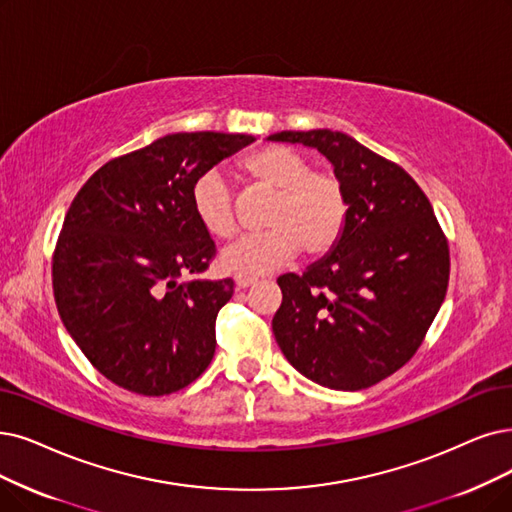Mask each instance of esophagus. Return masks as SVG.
Returning a JSON list of instances; mask_svg holds the SVG:
<instances>
[{
  "instance_id": "1",
  "label": "esophagus",
  "mask_w": 512,
  "mask_h": 512,
  "mask_svg": "<svg viewBox=\"0 0 512 512\" xmlns=\"http://www.w3.org/2000/svg\"><path fill=\"white\" fill-rule=\"evenodd\" d=\"M258 279L256 277H245V275H237L235 277V285L237 290H245V288H252V285H256Z\"/></svg>"
}]
</instances>
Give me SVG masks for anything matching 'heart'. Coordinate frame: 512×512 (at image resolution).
<instances>
[{
    "label": "heart",
    "mask_w": 512,
    "mask_h": 512,
    "mask_svg": "<svg viewBox=\"0 0 512 512\" xmlns=\"http://www.w3.org/2000/svg\"><path fill=\"white\" fill-rule=\"evenodd\" d=\"M243 170L262 185L275 189L264 216L269 229L245 233L218 256L220 267L233 275H262L300 252L317 258L330 252L349 218V197L338 176L313 172L309 157L292 147H267L243 161ZM197 222L214 237L235 231V208L229 178L210 168L197 176L191 189Z\"/></svg>",
    "instance_id": "b5f03b06"
}]
</instances>
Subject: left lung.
I'll return each mask as SVG.
<instances>
[{
    "label": "left lung",
    "mask_w": 512,
    "mask_h": 512,
    "mask_svg": "<svg viewBox=\"0 0 512 512\" xmlns=\"http://www.w3.org/2000/svg\"><path fill=\"white\" fill-rule=\"evenodd\" d=\"M267 140L317 149L349 197L334 248L302 275L277 279L275 340L302 376L361 391L418 351L447 292V241L416 180L353 136L323 128Z\"/></svg>",
    "instance_id": "obj_1"
}]
</instances>
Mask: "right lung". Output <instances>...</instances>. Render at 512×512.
I'll return each mask as SVG.
<instances>
[{
    "instance_id": "add662e5",
    "label": "right lung",
    "mask_w": 512,
    "mask_h": 512,
    "mask_svg": "<svg viewBox=\"0 0 512 512\" xmlns=\"http://www.w3.org/2000/svg\"><path fill=\"white\" fill-rule=\"evenodd\" d=\"M254 140L166 134L105 163L75 195L52 262L58 315L96 370L126 391L170 395L210 365L233 279L199 277L214 241L193 214L191 189Z\"/></svg>"
}]
</instances>
